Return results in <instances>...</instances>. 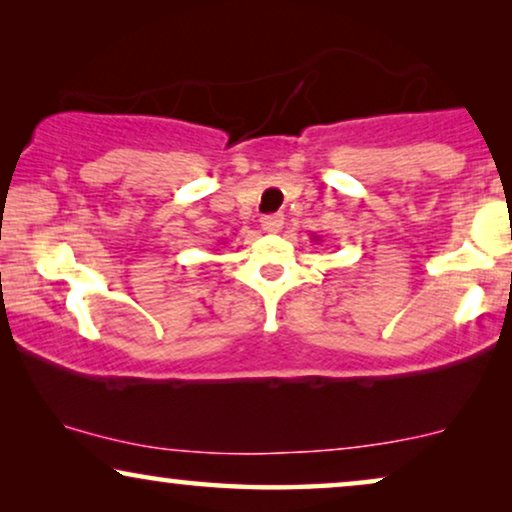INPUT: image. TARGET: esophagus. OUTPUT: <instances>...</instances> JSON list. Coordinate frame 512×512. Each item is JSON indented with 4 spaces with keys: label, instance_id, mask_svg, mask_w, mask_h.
Returning <instances> with one entry per match:
<instances>
[{
    "label": "esophagus",
    "instance_id": "34e87169",
    "mask_svg": "<svg viewBox=\"0 0 512 512\" xmlns=\"http://www.w3.org/2000/svg\"><path fill=\"white\" fill-rule=\"evenodd\" d=\"M282 226H284V216L282 214H268V216H263V219H261V228L270 235L279 233Z\"/></svg>",
    "mask_w": 512,
    "mask_h": 512
}]
</instances>
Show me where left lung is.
<instances>
[{
  "mask_svg": "<svg viewBox=\"0 0 512 512\" xmlns=\"http://www.w3.org/2000/svg\"><path fill=\"white\" fill-rule=\"evenodd\" d=\"M312 240H317V237H312Z\"/></svg>",
  "mask_w": 512,
  "mask_h": 512,
  "instance_id": "left-lung-1",
  "label": "left lung"
}]
</instances>
